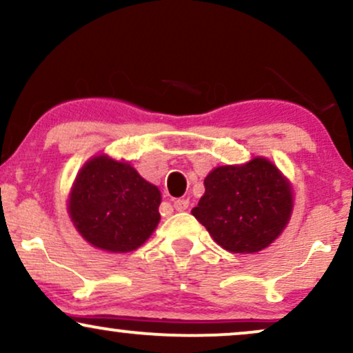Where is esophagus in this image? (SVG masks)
<instances>
[{
	"instance_id": "1",
	"label": "esophagus",
	"mask_w": 353,
	"mask_h": 353,
	"mask_svg": "<svg viewBox=\"0 0 353 353\" xmlns=\"http://www.w3.org/2000/svg\"><path fill=\"white\" fill-rule=\"evenodd\" d=\"M174 208H176L177 212H184V210L189 208V200L187 199L174 200Z\"/></svg>"
}]
</instances>
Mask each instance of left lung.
I'll return each mask as SVG.
<instances>
[{"instance_id": "left-lung-1", "label": "left lung", "mask_w": 353, "mask_h": 353, "mask_svg": "<svg viewBox=\"0 0 353 353\" xmlns=\"http://www.w3.org/2000/svg\"><path fill=\"white\" fill-rule=\"evenodd\" d=\"M192 215L230 252L251 254L282 233L293 207L287 179L270 161L254 158L243 166L213 169Z\"/></svg>"}]
</instances>
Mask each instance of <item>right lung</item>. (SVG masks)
<instances>
[{
    "label": "right lung",
    "instance_id": "obj_1",
    "mask_svg": "<svg viewBox=\"0 0 353 353\" xmlns=\"http://www.w3.org/2000/svg\"><path fill=\"white\" fill-rule=\"evenodd\" d=\"M161 194L128 163L96 156L84 164L70 195V216L92 246L128 252L150 238L159 221Z\"/></svg>",
    "mask_w": 353,
    "mask_h": 353
}]
</instances>
